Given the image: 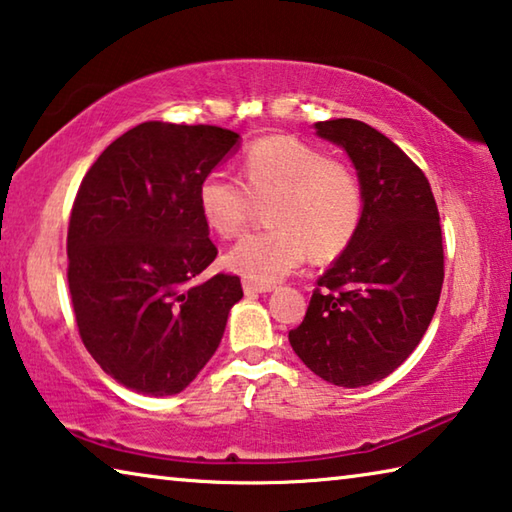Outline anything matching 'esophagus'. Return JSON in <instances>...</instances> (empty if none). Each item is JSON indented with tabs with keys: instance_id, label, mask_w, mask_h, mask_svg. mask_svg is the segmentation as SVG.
Returning a JSON list of instances; mask_svg holds the SVG:
<instances>
[{
	"instance_id": "esophagus-1",
	"label": "esophagus",
	"mask_w": 512,
	"mask_h": 512,
	"mask_svg": "<svg viewBox=\"0 0 512 512\" xmlns=\"http://www.w3.org/2000/svg\"><path fill=\"white\" fill-rule=\"evenodd\" d=\"M244 291H246V296H255V293H266V291H271V284H257V282L244 280Z\"/></svg>"
}]
</instances>
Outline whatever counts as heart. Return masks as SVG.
Instances as JSON below:
<instances>
[{"mask_svg": "<svg viewBox=\"0 0 512 512\" xmlns=\"http://www.w3.org/2000/svg\"><path fill=\"white\" fill-rule=\"evenodd\" d=\"M244 183L212 169L198 183L196 201L207 228L223 239L235 237L266 204L268 230L239 239L223 257L232 273L257 284H273L305 262L332 259L357 235L366 194L357 169L327 158L316 146L291 135L255 140L241 160Z\"/></svg>", "mask_w": 512, "mask_h": 512, "instance_id": "obj_1", "label": "heart"}]
</instances>
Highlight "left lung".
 Wrapping results in <instances>:
<instances>
[{
	"label": "left lung",
	"instance_id": "obj_1",
	"mask_svg": "<svg viewBox=\"0 0 512 512\" xmlns=\"http://www.w3.org/2000/svg\"><path fill=\"white\" fill-rule=\"evenodd\" d=\"M316 133L348 151L366 210L289 341L318 377L359 388L402 366L427 332L445 277L440 214L427 176L386 135L357 119L318 121Z\"/></svg>",
	"mask_w": 512,
	"mask_h": 512
}]
</instances>
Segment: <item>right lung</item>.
<instances>
[{
	"label": "right lung",
	"instance_id": "obj_1",
	"mask_svg": "<svg viewBox=\"0 0 512 512\" xmlns=\"http://www.w3.org/2000/svg\"><path fill=\"white\" fill-rule=\"evenodd\" d=\"M221 126L144 121L85 173L67 228V282L81 341L142 395H176L221 343L237 275L194 284L219 250L196 192L232 146Z\"/></svg>",
	"mask_w": 512,
	"mask_h": 512
}]
</instances>
